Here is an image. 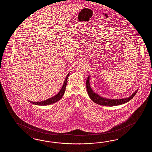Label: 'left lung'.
<instances>
[{
    "mask_svg": "<svg viewBox=\"0 0 152 152\" xmlns=\"http://www.w3.org/2000/svg\"><path fill=\"white\" fill-rule=\"evenodd\" d=\"M86 88H87V93L91 98V99L94 102V103L98 104L100 105H104V106H109V107H113L115 105H121L123 104L126 103V102H129V100H131L133 97L135 96L136 94L137 93V90L135 91V92L131 95V96L128 98H123V99H107L104 98L103 97H100L97 94L94 93V91L92 90L90 85V77H87L86 83Z\"/></svg>",
    "mask_w": 152,
    "mask_h": 152,
    "instance_id": "obj_1",
    "label": "left lung"
}]
</instances>
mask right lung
<instances>
[{
    "mask_svg": "<svg viewBox=\"0 0 152 152\" xmlns=\"http://www.w3.org/2000/svg\"><path fill=\"white\" fill-rule=\"evenodd\" d=\"M69 75V73H68L67 75V77H66V79H65V81L61 89L60 90L59 92L56 95H55L54 97H52L50 98H49L47 100H43V101H41V102H31V101H29V102L33 104L37 105H48L49 104H52L54 103L55 102H58V100H60L61 98L64 95V94H65L66 87V85L67 84V79H68Z\"/></svg>",
    "mask_w": 152,
    "mask_h": 152,
    "instance_id": "obj_1",
    "label": "right lung"
}]
</instances>
